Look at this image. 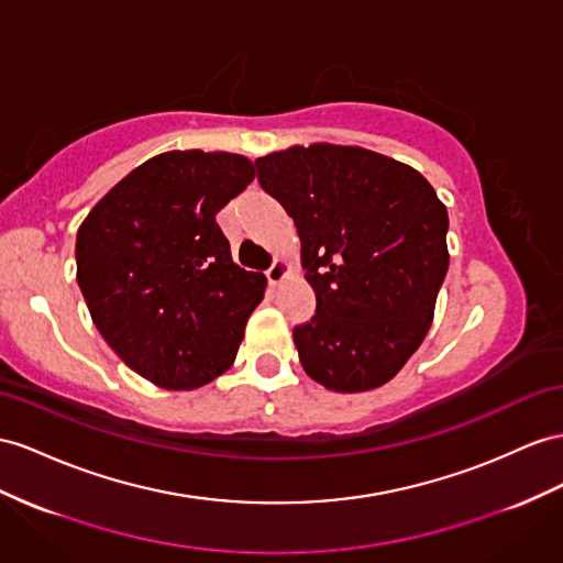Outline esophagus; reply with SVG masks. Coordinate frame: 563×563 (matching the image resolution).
Listing matches in <instances>:
<instances>
[{
	"label": "esophagus",
	"instance_id": "34e87169",
	"mask_svg": "<svg viewBox=\"0 0 563 563\" xmlns=\"http://www.w3.org/2000/svg\"><path fill=\"white\" fill-rule=\"evenodd\" d=\"M287 273H290V266H287V262H283V258H273L271 268L266 271V280L271 285H278L287 276Z\"/></svg>",
	"mask_w": 563,
	"mask_h": 563
}]
</instances>
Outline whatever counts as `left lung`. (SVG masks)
Listing matches in <instances>:
<instances>
[{
    "label": "left lung",
    "instance_id": "8db88e82",
    "mask_svg": "<svg viewBox=\"0 0 563 563\" xmlns=\"http://www.w3.org/2000/svg\"><path fill=\"white\" fill-rule=\"evenodd\" d=\"M292 216L316 313L292 338L309 376L364 393L423 342L450 266L446 209L419 170L362 147L311 144L254 162Z\"/></svg>",
    "mask_w": 563,
    "mask_h": 563
}]
</instances>
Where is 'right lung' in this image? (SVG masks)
Masks as SVG:
<instances>
[{
    "mask_svg": "<svg viewBox=\"0 0 563 563\" xmlns=\"http://www.w3.org/2000/svg\"><path fill=\"white\" fill-rule=\"evenodd\" d=\"M254 180L240 154L166 152L82 221L78 285L99 333L142 378L192 390L235 362L266 278L233 264L216 223Z\"/></svg>",
    "mask_w": 563,
    "mask_h": 563,
    "instance_id": "obj_1",
    "label": "right lung"
}]
</instances>
